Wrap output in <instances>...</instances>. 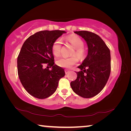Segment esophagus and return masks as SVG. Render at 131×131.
<instances>
[{"instance_id":"34e87169","label":"esophagus","mask_w":131,"mask_h":131,"mask_svg":"<svg viewBox=\"0 0 131 131\" xmlns=\"http://www.w3.org/2000/svg\"><path fill=\"white\" fill-rule=\"evenodd\" d=\"M65 73L66 74H68L69 72V70H68V69H65Z\"/></svg>"}]
</instances>
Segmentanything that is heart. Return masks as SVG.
Here are the masks:
<instances>
[{
  "label": "heart",
  "mask_w": 131,
  "mask_h": 131,
  "mask_svg": "<svg viewBox=\"0 0 131 131\" xmlns=\"http://www.w3.org/2000/svg\"><path fill=\"white\" fill-rule=\"evenodd\" d=\"M67 41L72 44L74 48V51L72 53L73 56L70 57H63L59 58L56 61L58 66L63 68H70L73 66L76 65L78 62V58L83 59L86 55V50L84 48V41L80 37L77 36H71L68 37ZM62 43L60 40H56L53 43L51 47L52 54L55 56L58 57L61 54ZM77 56L76 57V56Z\"/></svg>",
  "instance_id": "obj_1"
}]
</instances>
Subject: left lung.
Instances as JSON below:
<instances>
[{
  "instance_id": "left-lung-1",
  "label": "left lung",
  "mask_w": 131,
  "mask_h": 131,
  "mask_svg": "<svg viewBox=\"0 0 131 131\" xmlns=\"http://www.w3.org/2000/svg\"><path fill=\"white\" fill-rule=\"evenodd\" d=\"M75 34L85 40L88 55L80 65L77 77L70 83L73 91L84 98L98 94L105 87L111 71L110 51L98 35L88 31H76Z\"/></svg>"
}]
</instances>
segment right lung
<instances>
[{"label":"right lung","mask_w":131,"mask_h":131,"mask_svg":"<svg viewBox=\"0 0 131 131\" xmlns=\"http://www.w3.org/2000/svg\"><path fill=\"white\" fill-rule=\"evenodd\" d=\"M65 33L59 30L40 31L29 37L22 46L17 58L19 79L26 91L36 98L45 99L52 95L59 80L65 76L63 69L54 64L51 47ZM44 64L52 69L44 68Z\"/></svg>","instance_id":"right-lung-1"}]
</instances>
